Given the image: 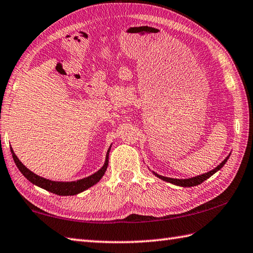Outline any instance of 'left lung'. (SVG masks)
Segmentation results:
<instances>
[{"label":"left lung","instance_id":"8db88e82","mask_svg":"<svg viewBox=\"0 0 253 253\" xmlns=\"http://www.w3.org/2000/svg\"><path fill=\"white\" fill-rule=\"evenodd\" d=\"M230 156V155H229ZM229 156L226 158V159L222 161L220 165L218 167H216L215 169H212L211 171L207 172V173H204V174L202 175H197V176H194V177H190V179H172V177H167V176H162V175H159L157 174V173L153 172V174H155L156 176L159 177V179L166 181V182H170L172 183V184L174 185H179V186H183V187H191V186H196L201 184V183L204 182L205 180L209 179V177H211L214 173H216L218 170H220L222 167H224L225 163L227 162V160L229 159Z\"/></svg>","mask_w":253,"mask_h":253}]
</instances>
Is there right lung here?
<instances>
[{
	"label": "right lung",
	"instance_id": "obj_1",
	"mask_svg": "<svg viewBox=\"0 0 253 253\" xmlns=\"http://www.w3.org/2000/svg\"><path fill=\"white\" fill-rule=\"evenodd\" d=\"M110 150H111V148L107 151L106 159H105V162H104V166L97 172L94 173V174L87 176V177H84V179H82V180H78V181H73V182H56V181L44 179V177L35 174L34 172L28 170L27 168L25 167L21 161H19V159L16 157V155H15L13 149L11 148V152H12L15 165H16L18 170L22 172V174L26 177L29 182H32L33 184L37 185L39 187H42V189H43V190L54 193V194H57V195H62V196L79 194V193L85 191L88 189V187H91L94 184H96V183L102 179L104 173H105V171L107 169L108 153H110Z\"/></svg>",
	"mask_w": 253,
	"mask_h": 253
}]
</instances>
